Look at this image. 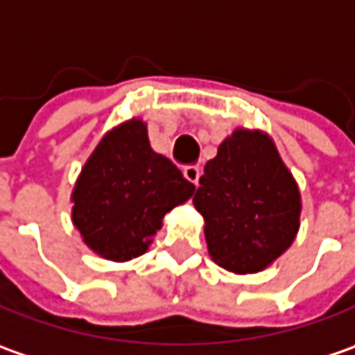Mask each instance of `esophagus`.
Segmentation results:
<instances>
[{"label":"esophagus","mask_w":355,"mask_h":355,"mask_svg":"<svg viewBox=\"0 0 355 355\" xmlns=\"http://www.w3.org/2000/svg\"><path fill=\"white\" fill-rule=\"evenodd\" d=\"M182 175H184V178H187L189 182H193V184H198L200 168H198V166H187V168L182 171Z\"/></svg>","instance_id":"34e87169"}]
</instances>
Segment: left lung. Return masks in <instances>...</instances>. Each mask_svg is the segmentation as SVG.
<instances>
[{
    "label": "left lung",
    "mask_w": 355,
    "mask_h": 355,
    "mask_svg": "<svg viewBox=\"0 0 355 355\" xmlns=\"http://www.w3.org/2000/svg\"><path fill=\"white\" fill-rule=\"evenodd\" d=\"M194 207L205 218L208 254L252 274L288 250L300 228V191L262 131L236 129L207 162Z\"/></svg>",
    "instance_id": "left-lung-1"
}]
</instances>
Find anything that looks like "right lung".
<instances>
[{
	"mask_svg": "<svg viewBox=\"0 0 355 355\" xmlns=\"http://www.w3.org/2000/svg\"><path fill=\"white\" fill-rule=\"evenodd\" d=\"M194 194V184L150 148L147 125L132 119L103 137L73 189V224L107 260L145 254L162 216Z\"/></svg>",
	"mask_w": 355,
	"mask_h": 355,
	"instance_id": "obj_1",
	"label": "right lung"
}]
</instances>
